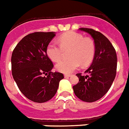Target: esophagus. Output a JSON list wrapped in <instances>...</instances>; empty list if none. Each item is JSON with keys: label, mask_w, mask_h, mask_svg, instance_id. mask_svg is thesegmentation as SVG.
Segmentation results:
<instances>
[{"label": "esophagus", "mask_w": 129, "mask_h": 129, "mask_svg": "<svg viewBox=\"0 0 129 129\" xmlns=\"http://www.w3.org/2000/svg\"><path fill=\"white\" fill-rule=\"evenodd\" d=\"M70 76H71L70 75H68V74H65L64 75L65 77H70Z\"/></svg>", "instance_id": "esophagus-1"}]
</instances>
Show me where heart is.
<instances>
[{"label": "heart", "mask_w": 129, "mask_h": 129, "mask_svg": "<svg viewBox=\"0 0 129 129\" xmlns=\"http://www.w3.org/2000/svg\"><path fill=\"white\" fill-rule=\"evenodd\" d=\"M59 44L52 41L48 44L46 54L53 61L61 59L63 50L70 49L69 59H63L55 65L56 70L63 73H71L81 65L86 66L92 62L95 56L94 43L89 39H84L81 34L70 32L59 38Z\"/></svg>", "instance_id": "obj_1"}]
</instances>
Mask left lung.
Segmentation results:
<instances>
[{
  "label": "left lung",
  "mask_w": 129,
  "mask_h": 129,
  "mask_svg": "<svg viewBox=\"0 0 129 129\" xmlns=\"http://www.w3.org/2000/svg\"><path fill=\"white\" fill-rule=\"evenodd\" d=\"M89 34L95 43V56L90 66L85 73H78L79 82L73 86L77 97L86 102H93L100 100L110 89L117 70V54L110 41L100 33L89 28H79Z\"/></svg>",
  "instance_id": "left-lung-1"
}]
</instances>
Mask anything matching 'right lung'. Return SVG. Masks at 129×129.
Wrapping results in <instances>:
<instances>
[{"mask_svg":"<svg viewBox=\"0 0 129 129\" xmlns=\"http://www.w3.org/2000/svg\"><path fill=\"white\" fill-rule=\"evenodd\" d=\"M55 32H34L19 41L12 55L13 78L18 88L32 102L43 103L56 94L62 73L51 72L53 64L46 49Z\"/></svg>","mask_w":129,"mask_h":129,"instance_id":"obj_1","label":"right lung"}]
</instances>
